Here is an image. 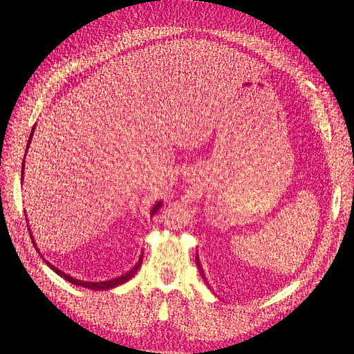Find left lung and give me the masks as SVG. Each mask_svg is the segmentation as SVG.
I'll return each mask as SVG.
<instances>
[{
  "instance_id": "1",
  "label": "left lung",
  "mask_w": 354,
  "mask_h": 354,
  "mask_svg": "<svg viewBox=\"0 0 354 354\" xmlns=\"http://www.w3.org/2000/svg\"><path fill=\"white\" fill-rule=\"evenodd\" d=\"M195 259H196V267H198L200 268V273H201V277H203V279H205L206 281V277H205V273H203V268H201V263H200V259H198V256H196L195 257ZM206 284H207V281H206ZM209 286V284H207Z\"/></svg>"
}]
</instances>
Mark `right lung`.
I'll list each match as a JSON object with an SVG mask.
<instances>
[{"label": "right lung", "mask_w": 354, "mask_h": 354, "mask_svg": "<svg viewBox=\"0 0 354 354\" xmlns=\"http://www.w3.org/2000/svg\"><path fill=\"white\" fill-rule=\"evenodd\" d=\"M34 129H35V124H34V128H32V131H31V134H29V140H28V145H26V147H29V143H31V139H32V136H34ZM26 151H28V148H26ZM25 158H26V154H25ZM23 173H25V160H23V165H21V179H23ZM160 206H162V201L156 203V205H154L153 209H151V212H149V214L154 215L156 212L159 211ZM29 234H31V239H32V243H34L35 250H37L39 253H40V250L37 248V243L34 242V237H32L31 230H29ZM40 256H41V254H40ZM142 257H143V254H140L139 261L136 262V266H134L133 268H131L129 272H127L124 274H120V277H117V278L107 279V281H84V279H76V278H73V277H70L68 273H64L62 270H59V268L53 266L51 262H48L46 259H44V261L48 263V267H50L53 272H56V273L59 274V277H62L64 279H67L68 283H71V284L82 286V287H86V289H92V290H107V289H113V287H117V286H122V284L127 283V281H129L131 278H133L134 274L137 273V270H139V268H140Z\"/></svg>", "instance_id": "obj_1"}]
</instances>
